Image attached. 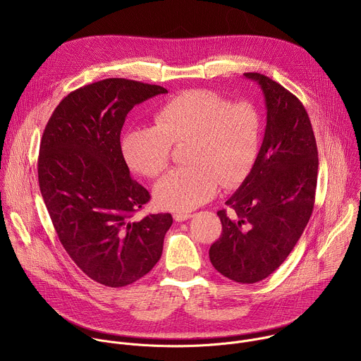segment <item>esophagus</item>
Returning a JSON list of instances; mask_svg holds the SVG:
<instances>
[{
  "label": "esophagus",
  "mask_w": 361,
  "mask_h": 361,
  "mask_svg": "<svg viewBox=\"0 0 361 361\" xmlns=\"http://www.w3.org/2000/svg\"><path fill=\"white\" fill-rule=\"evenodd\" d=\"M173 217H174V220H176V221L181 223V221H185V220L191 219V217H192V214H191V213H174V214H173Z\"/></svg>",
  "instance_id": "obj_1"
}]
</instances>
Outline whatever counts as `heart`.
I'll list each match as a JSON object with an SVG mask.
<instances>
[{
    "label": "heart",
    "mask_w": 361,
    "mask_h": 361,
    "mask_svg": "<svg viewBox=\"0 0 361 361\" xmlns=\"http://www.w3.org/2000/svg\"><path fill=\"white\" fill-rule=\"evenodd\" d=\"M156 126H134L121 137L127 166L148 178L170 164L171 144L188 142L187 167L176 169L154 185L161 209L190 212L209 201L221 183L234 187L251 173L262 149L263 120L250 101L230 102L212 90H187L169 99Z\"/></svg>",
    "instance_id": "b5f03b06"
}]
</instances>
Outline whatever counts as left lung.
I'll use <instances>...</instances> for the list:
<instances>
[{"label":"left lung","mask_w":361,"mask_h":361,"mask_svg":"<svg viewBox=\"0 0 361 361\" xmlns=\"http://www.w3.org/2000/svg\"><path fill=\"white\" fill-rule=\"evenodd\" d=\"M264 94L267 124L251 173L217 214L223 231L210 262L224 277L252 284L276 271L301 237L314 207L319 157L300 99L267 75L245 73Z\"/></svg>","instance_id":"8db88e82"}]
</instances>
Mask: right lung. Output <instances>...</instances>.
I'll list each match as a JSON object with an SVG mask.
<instances>
[{"label":"right lung","mask_w":361,"mask_h":361,"mask_svg":"<svg viewBox=\"0 0 361 361\" xmlns=\"http://www.w3.org/2000/svg\"><path fill=\"white\" fill-rule=\"evenodd\" d=\"M160 85L107 78L70 92L48 120L38 157V183L57 235L94 281L124 287L160 260L171 214L133 213L149 192L131 178L120 134L140 102L166 94Z\"/></svg>","instance_id":"add662e5"}]
</instances>
